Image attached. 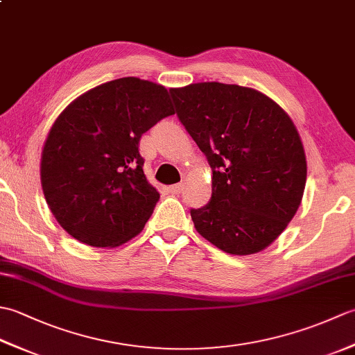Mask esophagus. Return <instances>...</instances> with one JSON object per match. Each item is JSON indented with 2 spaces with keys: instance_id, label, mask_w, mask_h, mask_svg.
I'll use <instances>...</instances> for the list:
<instances>
[{
  "instance_id": "esophagus-1",
  "label": "esophagus",
  "mask_w": 355,
  "mask_h": 355,
  "mask_svg": "<svg viewBox=\"0 0 355 355\" xmlns=\"http://www.w3.org/2000/svg\"><path fill=\"white\" fill-rule=\"evenodd\" d=\"M182 191H183V183H178V184H172V186H169V192H171V193H173V195L182 193Z\"/></svg>"
}]
</instances>
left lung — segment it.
I'll return each instance as SVG.
<instances>
[{
	"label": "left lung",
	"mask_w": 355,
	"mask_h": 355,
	"mask_svg": "<svg viewBox=\"0 0 355 355\" xmlns=\"http://www.w3.org/2000/svg\"><path fill=\"white\" fill-rule=\"evenodd\" d=\"M169 93L214 173L210 201L191 209L195 229L225 253L263 250L302 201L306 160L296 126L252 88L201 82Z\"/></svg>",
	"instance_id": "1"
}]
</instances>
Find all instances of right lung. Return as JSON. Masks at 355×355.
<instances>
[{"mask_svg":"<svg viewBox=\"0 0 355 355\" xmlns=\"http://www.w3.org/2000/svg\"><path fill=\"white\" fill-rule=\"evenodd\" d=\"M172 114L168 89L137 78L102 84L62 111L45 140L41 183L69 235L93 247L139 235L160 200L143 172L140 139Z\"/></svg>","mask_w":355,"mask_h":355,"instance_id":"right-lung-1","label":"right lung"}]
</instances>
